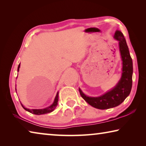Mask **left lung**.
<instances>
[{"mask_svg": "<svg viewBox=\"0 0 146 146\" xmlns=\"http://www.w3.org/2000/svg\"><path fill=\"white\" fill-rule=\"evenodd\" d=\"M114 38L119 41L120 53L122 60V73L119 82L111 90L98 97L86 96L79 88L81 97L86 102L99 110H107L120 105L129 96L132 88L133 62L126 41L123 33L118 30L116 31Z\"/></svg>", "mask_w": 146, "mask_h": 146, "instance_id": "obj_1", "label": "left lung"}]
</instances>
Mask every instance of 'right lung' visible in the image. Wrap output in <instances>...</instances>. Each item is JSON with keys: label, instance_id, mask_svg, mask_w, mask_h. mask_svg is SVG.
Returning a JSON list of instances; mask_svg holds the SVG:
<instances>
[{"label": "right lung", "instance_id": "obj_1", "mask_svg": "<svg viewBox=\"0 0 146 146\" xmlns=\"http://www.w3.org/2000/svg\"><path fill=\"white\" fill-rule=\"evenodd\" d=\"M20 64L18 66V70L17 71H19V68H20ZM15 90H16V88H15ZM58 92H57L56 93V95L55 98V100H54V102L53 103L51 104V106H49V107L46 108H44V109H39V110H36V109H32V110H29V109H28L24 107V106L22 104V106H23V108L25 110L27 111H28L29 113H32V114H35V115H44V114H46V113H51L53 111L55 110L56 108V106H57L58 104Z\"/></svg>", "mask_w": 146, "mask_h": 146}]
</instances>
